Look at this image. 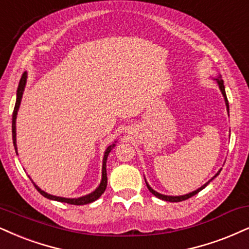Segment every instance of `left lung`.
I'll use <instances>...</instances> for the list:
<instances>
[{"label":"left lung","instance_id":"1","mask_svg":"<svg viewBox=\"0 0 249 249\" xmlns=\"http://www.w3.org/2000/svg\"><path fill=\"white\" fill-rule=\"evenodd\" d=\"M216 81H217V83H218L220 91H222V93H223V96H224V99H225L226 108H228V112H229V101H228V97H226V93H225V87H224V82L222 81V79H219V78H216ZM219 173H220V171H219L218 173H217L216 176H214L213 178H216L217 176H218ZM213 179H211V180H213ZM211 180H210V181H211ZM210 181H208V182L205 183V185L202 186L201 188H198L197 190H195V192L189 193V194H186V195H182V196H167V195L159 194V193L155 192V190H153V189L151 188V187H150V186L148 185V182H146V181H145V183H146V187H148V189L150 190V192L152 193L153 195L156 196V197H158V198H160V199H164V201H168V202H181V201H185V199H188L189 197H192V196H194V195L197 194L198 192H201V190L203 189L204 187H207V185L210 182Z\"/></svg>","mask_w":249,"mask_h":249}]
</instances>
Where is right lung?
I'll use <instances>...</instances> for the list:
<instances>
[{"mask_svg":"<svg viewBox=\"0 0 249 249\" xmlns=\"http://www.w3.org/2000/svg\"><path fill=\"white\" fill-rule=\"evenodd\" d=\"M25 84H26V72H24L23 75H21V77H20L19 84H18L16 105H15L14 113H12V141H14V146H15V150H16V153H17V145H16V118H17L18 108H19V105H20L21 97H23V91H24V88H25ZM114 146H115V144H112V145H109L108 148L106 149L105 155H104V160H103V179H101V182H100L99 187H98V188L94 190L93 193H91V194L82 196V197H78V198H64V197H59V196H53V195L47 194V193H45L44 190L40 189L39 187L36 185V183H33V185H35L36 190H38V192L42 196H45V197H47V198H50V199H54V201L64 202V203L73 204V205H83V204L91 203V202L96 201V199L99 198L100 196H101V194H103V193L105 192L106 186H107L106 160H107V157H108V153L110 152V150L114 148Z\"/></svg>","mask_w":249,"mask_h":249,"instance_id":"1","label":"right lung"}]
</instances>
